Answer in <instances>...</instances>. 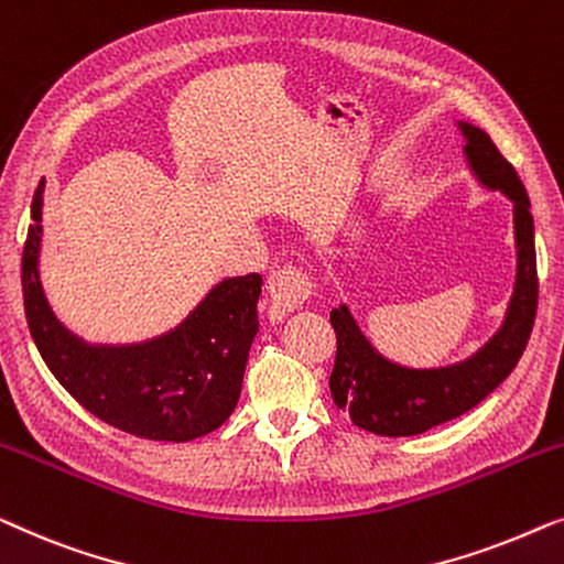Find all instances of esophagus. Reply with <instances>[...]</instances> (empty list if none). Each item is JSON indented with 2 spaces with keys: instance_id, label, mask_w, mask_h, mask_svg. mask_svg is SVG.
Here are the masks:
<instances>
[{
  "instance_id": "esophagus-1",
  "label": "esophagus",
  "mask_w": 564,
  "mask_h": 564,
  "mask_svg": "<svg viewBox=\"0 0 564 564\" xmlns=\"http://www.w3.org/2000/svg\"><path fill=\"white\" fill-rule=\"evenodd\" d=\"M308 296H312V283L299 268L283 265L268 279V299H271V312L275 316L296 312Z\"/></svg>"
}]
</instances>
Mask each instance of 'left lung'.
I'll use <instances>...</instances> for the list:
<instances>
[{"label":"left lung","instance_id":"1","mask_svg":"<svg viewBox=\"0 0 564 564\" xmlns=\"http://www.w3.org/2000/svg\"><path fill=\"white\" fill-rule=\"evenodd\" d=\"M457 127L465 138L463 150L473 176L513 204L517 283L501 329L470 358L442 368H406L383 358L362 335L347 304L332 308L329 322L337 335L329 376L332 399L337 409L350 414L355 426L380 437H414L478 406L517 368L534 327L539 281L527 188L480 127L467 122H457Z\"/></svg>","mask_w":564,"mask_h":564}]
</instances>
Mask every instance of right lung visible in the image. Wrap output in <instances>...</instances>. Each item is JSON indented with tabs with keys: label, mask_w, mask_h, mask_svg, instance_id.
<instances>
[{
	"label": "right lung",
	"mask_w": 564,
	"mask_h": 564,
	"mask_svg": "<svg viewBox=\"0 0 564 564\" xmlns=\"http://www.w3.org/2000/svg\"><path fill=\"white\" fill-rule=\"evenodd\" d=\"M22 250V296L30 335L55 380L115 430L142 440L188 442L221 426L242 391L258 335V273L225 279L176 329L132 345H89L55 319L41 273L43 181Z\"/></svg>",
	"instance_id": "add662e5"
}]
</instances>
